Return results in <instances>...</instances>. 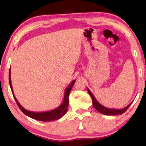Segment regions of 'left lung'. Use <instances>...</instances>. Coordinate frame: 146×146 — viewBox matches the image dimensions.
Wrapping results in <instances>:
<instances>
[{
	"instance_id": "left-lung-1",
	"label": "left lung",
	"mask_w": 146,
	"mask_h": 146,
	"mask_svg": "<svg viewBox=\"0 0 146 146\" xmlns=\"http://www.w3.org/2000/svg\"><path fill=\"white\" fill-rule=\"evenodd\" d=\"M87 91H88L89 94L90 95L91 99H92V102H93V106L94 107L95 109L97 111H98L99 112L101 113L102 114H104V115H121V114L123 113L126 110H127L128 108L130 106V105L132 104V102L131 103H130V104L128 105L127 106H126L125 108H124L123 109H113V108H106V107H105L104 106H102V104H100L98 102V100H96V98H95L94 96L93 95V93L91 92L90 90L87 88Z\"/></svg>"
}]
</instances>
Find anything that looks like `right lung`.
<instances>
[{
  "mask_svg": "<svg viewBox=\"0 0 146 146\" xmlns=\"http://www.w3.org/2000/svg\"><path fill=\"white\" fill-rule=\"evenodd\" d=\"M75 82V80L72 81L69 85L65 89V93H64V96L63 99V102L61 104V105L57 108L54 109V110L46 111H42V112H35V111H29L25 109L21 105L19 104L18 100H17L16 97L15 96L14 92H13V89L12 87V83H11V69L9 71V84L10 87H11V91H12L13 95L14 96V98L15 101H16L17 105L22 111L23 113L25 115L29 116L31 118L33 119L38 120V121H55V120H57L61 118L65 114L67 113V111L68 110V106H69V93L71 92L72 87H73V85Z\"/></svg>",
  "mask_w": 146,
  "mask_h": 146,
  "instance_id": "1",
  "label": "right lung"
}]
</instances>
